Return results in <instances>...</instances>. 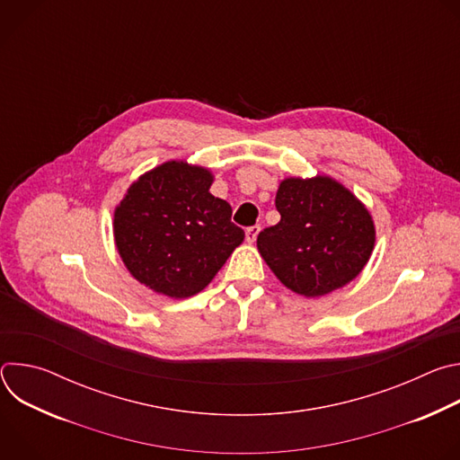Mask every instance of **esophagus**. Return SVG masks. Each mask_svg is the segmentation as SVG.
<instances>
[{"mask_svg": "<svg viewBox=\"0 0 460 460\" xmlns=\"http://www.w3.org/2000/svg\"><path fill=\"white\" fill-rule=\"evenodd\" d=\"M258 233H260V226H252V227H247V231H245V240H247L249 243H252V242L256 240Z\"/></svg>", "mask_w": 460, "mask_h": 460, "instance_id": "esophagus-1", "label": "esophagus"}]
</instances>
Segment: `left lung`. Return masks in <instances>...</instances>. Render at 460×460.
<instances>
[{
    "mask_svg": "<svg viewBox=\"0 0 460 460\" xmlns=\"http://www.w3.org/2000/svg\"><path fill=\"white\" fill-rule=\"evenodd\" d=\"M275 206L280 222L261 231L256 247L275 277L305 298L355 280L375 247L367 208L332 176L284 178Z\"/></svg>",
    "mask_w": 460,
    "mask_h": 460,
    "instance_id": "obj_1",
    "label": "left lung"
}]
</instances>
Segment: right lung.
I'll return each instance as SVG.
<instances>
[{
  "label": "right lung",
  "instance_id": "obj_1",
  "mask_svg": "<svg viewBox=\"0 0 460 460\" xmlns=\"http://www.w3.org/2000/svg\"><path fill=\"white\" fill-rule=\"evenodd\" d=\"M213 181L208 167L169 160L130 183L116 206L112 234L121 261L155 293H200L243 242L231 206L209 192Z\"/></svg>",
  "mask_w": 460,
  "mask_h": 460
}]
</instances>
